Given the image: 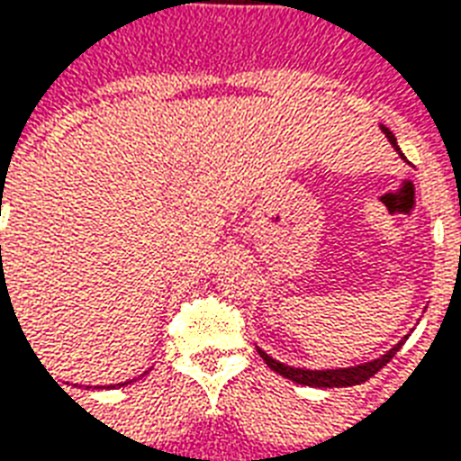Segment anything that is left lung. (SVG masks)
<instances>
[{
	"label": "left lung",
	"instance_id": "8db88e82",
	"mask_svg": "<svg viewBox=\"0 0 461 461\" xmlns=\"http://www.w3.org/2000/svg\"><path fill=\"white\" fill-rule=\"evenodd\" d=\"M382 132L386 135V140L392 142V147H394L396 152L402 154V149H399V145H396V137L394 132L389 128H384L382 125ZM406 340V339H403ZM402 343H396L392 350H386L384 356L377 357V360H372V363H365V365H357V367H339V370H302V367H290V365H283L277 363V360H273V357L268 356V353H263V350H258L263 357V363L268 365L270 370L277 372V375H283V377L293 379V382H297V384H304V386H321V389H331V386H353V384H363V382H367L370 377H375L382 367H384L392 357L399 353V348L403 346Z\"/></svg>",
	"mask_w": 461,
	"mask_h": 461
}]
</instances>
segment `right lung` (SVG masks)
I'll return each instance as SVG.
<instances>
[{
  "label": "right lung",
  "mask_w": 461,
  "mask_h": 461,
  "mask_svg": "<svg viewBox=\"0 0 461 461\" xmlns=\"http://www.w3.org/2000/svg\"><path fill=\"white\" fill-rule=\"evenodd\" d=\"M0 249H2V246H0ZM122 384H128V382H122ZM111 386H121V384H111Z\"/></svg>",
  "instance_id": "obj_1"
}]
</instances>
